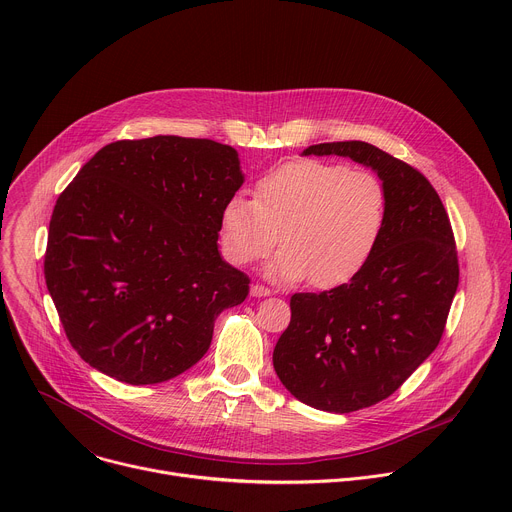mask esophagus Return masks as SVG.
<instances>
[{"label":"esophagus","mask_w":512,"mask_h":512,"mask_svg":"<svg viewBox=\"0 0 512 512\" xmlns=\"http://www.w3.org/2000/svg\"><path fill=\"white\" fill-rule=\"evenodd\" d=\"M271 294H273V291L269 287L261 285V283L251 285V296H255V298H265V296H271Z\"/></svg>","instance_id":"esophagus-1"}]
</instances>
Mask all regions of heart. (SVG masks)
<instances>
[{
  "mask_svg": "<svg viewBox=\"0 0 512 512\" xmlns=\"http://www.w3.org/2000/svg\"><path fill=\"white\" fill-rule=\"evenodd\" d=\"M389 221V192L369 170L344 164L298 160L257 180L253 200L231 198L221 216V247L235 265L283 249L267 275L316 287H338L354 279L377 253Z\"/></svg>",
  "mask_w": 512,
  "mask_h": 512,
  "instance_id": "b5f03b06",
  "label": "heart"
}]
</instances>
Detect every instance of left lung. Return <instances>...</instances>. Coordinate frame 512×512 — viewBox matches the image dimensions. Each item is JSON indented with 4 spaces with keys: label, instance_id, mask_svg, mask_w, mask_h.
Here are the masks:
<instances>
[{
    "label": "left lung",
    "instance_id": "8db88e82",
    "mask_svg": "<svg viewBox=\"0 0 512 512\" xmlns=\"http://www.w3.org/2000/svg\"><path fill=\"white\" fill-rule=\"evenodd\" d=\"M304 156L369 166L389 192L383 241L354 279L294 294L273 367L298 401L350 413L393 395L440 344L460 267L450 216L429 180L367 141L310 145Z\"/></svg>",
    "mask_w": 512,
    "mask_h": 512
}]
</instances>
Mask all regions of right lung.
Returning a JSON list of instances; mask_svg holds the SVG:
<instances>
[{
    "label": "right lung",
    "instance_id": "add662e5",
    "mask_svg": "<svg viewBox=\"0 0 512 512\" xmlns=\"http://www.w3.org/2000/svg\"><path fill=\"white\" fill-rule=\"evenodd\" d=\"M245 176L231 145L156 135L101 148L58 196L46 287L70 346L129 385L170 381L208 350L251 279L218 231Z\"/></svg>",
    "mask_w": 512,
    "mask_h": 512
}]
</instances>
